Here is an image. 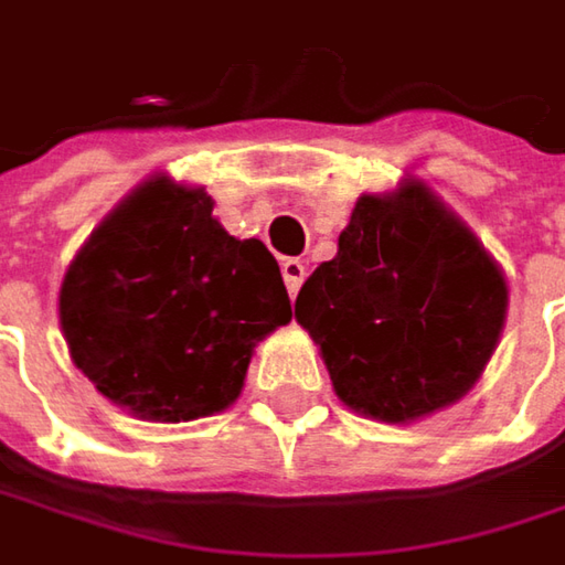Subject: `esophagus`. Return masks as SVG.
Returning <instances> with one entry per match:
<instances>
[{"label": "esophagus", "mask_w": 565, "mask_h": 565, "mask_svg": "<svg viewBox=\"0 0 565 565\" xmlns=\"http://www.w3.org/2000/svg\"><path fill=\"white\" fill-rule=\"evenodd\" d=\"M281 275H284V284H287V294H290V300H294V297L300 294L303 281H307V268H303V262H300V258H284Z\"/></svg>", "instance_id": "obj_1"}]
</instances>
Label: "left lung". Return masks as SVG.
Instances as JSON below:
<instances>
[{
    "instance_id": "obj_1",
    "label": "left lung",
    "mask_w": 565,
    "mask_h": 565,
    "mask_svg": "<svg viewBox=\"0 0 565 565\" xmlns=\"http://www.w3.org/2000/svg\"><path fill=\"white\" fill-rule=\"evenodd\" d=\"M509 307L500 265L420 180L360 195L338 256L297 297L344 405L411 424L455 405L497 351Z\"/></svg>"
}]
</instances>
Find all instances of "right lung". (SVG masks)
<instances>
[{
    "label": "right lung",
    "mask_w": 565,
    "mask_h": 565,
    "mask_svg": "<svg viewBox=\"0 0 565 565\" xmlns=\"http://www.w3.org/2000/svg\"><path fill=\"white\" fill-rule=\"evenodd\" d=\"M211 209L205 189L154 177L100 221L62 278L75 366L141 420L234 405L253 348L290 322L275 256L227 234Z\"/></svg>",
    "instance_id": "obj_1"
}]
</instances>
